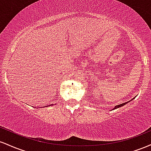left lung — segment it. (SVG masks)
<instances>
[{
	"mask_svg": "<svg viewBox=\"0 0 151 151\" xmlns=\"http://www.w3.org/2000/svg\"><path fill=\"white\" fill-rule=\"evenodd\" d=\"M127 103H128V102H125V103H124V104H119V105L116 106L114 108V109H117V108H119V107H121V106H122L125 105L126 104H127Z\"/></svg>",
	"mask_w": 151,
	"mask_h": 151,
	"instance_id": "8db88e82",
	"label": "left lung"
}]
</instances>
